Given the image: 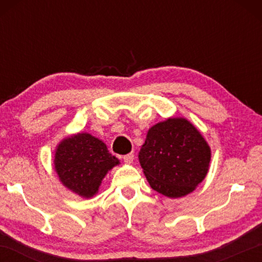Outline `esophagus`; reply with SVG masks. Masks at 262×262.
<instances>
[{"instance_id": "obj_1", "label": "esophagus", "mask_w": 262, "mask_h": 262, "mask_svg": "<svg viewBox=\"0 0 262 262\" xmlns=\"http://www.w3.org/2000/svg\"><path fill=\"white\" fill-rule=\"evenodd\" d=\"M133 161H134V154H133V152L125 155V156H123V162H125V163L130 164V163H133Z\"/></svg>"}]
</instances>
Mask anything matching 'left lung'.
Returning <instances> with one entry per match:
<instances>
[{
	"label": "left lung",
	"instance_id": "obj_1",
	"mask_svg": "<svg viewBox=\"0 0 262 262\" xmlns=\"http://www.w3.org/2000/svg\"><path fill=\"white\" fill-rule=\"evenodd\" d=\"M139 159L154 190L180 198L205 179L210 148L189 121L172 118L150 128Z\"/></svg>",
	"mask_w": 262,
	"mask_h": 262
}]
</instances>
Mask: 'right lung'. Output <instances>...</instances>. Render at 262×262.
<instances>
[{"instance_id": "add662e5", "label": "right lung", "mask_w": 262, "mask_h": 262, "mask_svg": "<svg viewBox=\"0 0 262 262\" xmlns=\"http://www.w3.org/2000/svg\"><path fill=\"white\" fill-rule=\"evenodd\" d=\"M119 163L103 141L86 133L62 141L54 159L61 183L82 198L94 196L107 171Z\"/></svg>"}]
</instances>
